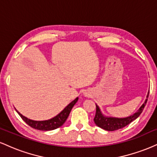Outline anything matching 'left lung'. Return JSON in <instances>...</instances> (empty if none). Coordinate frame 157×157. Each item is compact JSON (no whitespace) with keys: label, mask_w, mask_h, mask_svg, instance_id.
I'll list each match as a JSON object with an SVG mask.
<instances>
[{"label":"left lung","mask_w":157,"mask_h":157,"mask_svg":"<svg viewBox=\"0 0 157 157\" xmlns=\"http://www.w3.org/2000/svg\"><path fill=\"white\" fill-rule=\"evenodd\" d=\"M148 95L149 91L147 95L146 100H145V102L142 104V105L140 108V109H139L134 114L125 118L105 117H104L103 115L102 114L101 111H100L99 107L96 105V113H95L94 118V121L95 124H96L98 127L104 129V130L112 131L118 130V129H121L122 128L125 127V126L130 124L132 121L136 120V119L141 114L144 108H145V105H146L147 98H148Z\"/></svg>","instance_id":"8db88e82"}]
</instances>
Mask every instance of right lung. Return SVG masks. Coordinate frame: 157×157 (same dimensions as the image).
<instances>
[{
    "instance_id": "1",
    "label": "right lung",
    "mask_w": 157,
    "mask_h": 157,
    "mask_svg": "<svg viewBox=\"0 0 157 157\" xmlns=\"http://www.w3.org/2000/svg\"><path fill=\"white\" fill-rule=\"evenodd\" d=\"M78 100V97H77L75 100H73L71 103H69L66 106L65 109L63 110L61 112L57 114V116L55 117L54 118L50 119L48 120H45V121H35V120H29V119L23 116L21 113H20L18 111L16 110L17 113L20 115L22 120L28 124L30 127L33 128L37 129V130L40 131H51L54 130V129L60 127L61 125H63V123L67 120L68 115H69L70 111L72 109L73 106L75 105V103Z\"/></svg>"
}]
</instances>
